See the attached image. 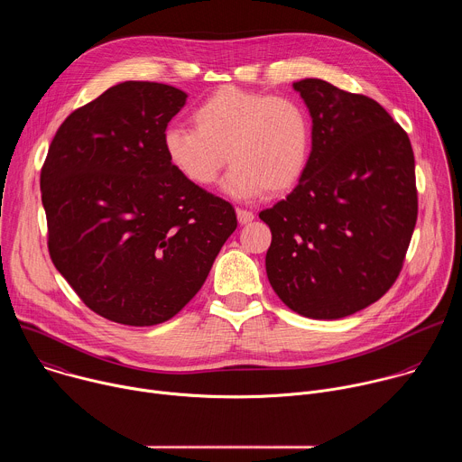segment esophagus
<instances>
[{"label": "esophagus", "instance_id": "obj_1", "mask_svg": "<svg viewBox=\"0 0 462 462\" xmlns=\"http://www.w3.org/2000/svg\"><path fill=\"white\" fill-rule=\"evenodd\" d=\"M236 214H237V221H239L241 225H246V223H250V221L254 219V214H252L250 210L237 208V210H236Z\"/></svg>", "mask_w": 462, "mask_h": 462}]
</instances>
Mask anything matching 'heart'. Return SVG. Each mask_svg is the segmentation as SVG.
<instances>
[{
    "label": "heart",
    "instance_id": "1",
    "mask_svg": "<svg viewBox=\"0 0 462 462\" xmlns=\"http://www.w3.org/2000/svg\"><path fill=\"white\" fill-rule=\"evenodd\" d=\"M191 124L166 129L164 152L195 186H212L228 157L226 191L243 199L280 195L309 164L312 127L296 98L225 86L195 107Z\"/></svg>",
    "mask_w": 462,
    "mask_h": 462
}]
</instances>
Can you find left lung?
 <instances>
[{
  "label": "left lung",
  "instance_id": "8db88e82",
  "mask_svg": "<svg viewBox=\"0 0 462 462\" xmlns=\"http://www.w3.org/2000/svg\"><path fill=\"white\" fill-rule=\"evenodd\" d=\"M312 116V152L287 199L263 210L267 276L312 319H338L397 282L415 230V157L401 124L373 98L318 79L292 84Z\"/></svg>",
  "mask_w": 462,
  "mask_h": 462
}]
</instances>
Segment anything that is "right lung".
I'll return each mask as SVG.
<instances>
[{
	"instance_id": "1",
	"label": "right lung",
	"mask_w": 462,
	"mask_h": 462,
	"mask_svg": "<svg viewBox=\"0 0 462 462\" xmlns=\"http://www.w3.org/2000/svg\"><path fill=\"white\" fill-rule=\"evenodd\" d=\"M186 93L124 82L61 122L40 173L56 271L106 319L150 327L203 287L237 226L232 205L186 180L164 134Z\"/></svg>"
}]
</instances>
